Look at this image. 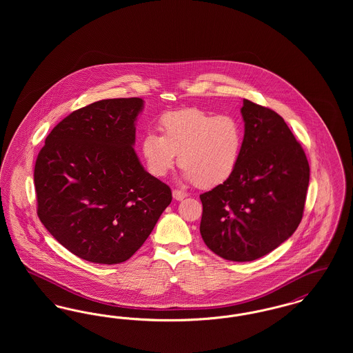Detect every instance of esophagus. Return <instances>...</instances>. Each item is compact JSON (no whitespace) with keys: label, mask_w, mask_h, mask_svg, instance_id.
<instances>
[{"label":"esophagus","mask_w":353,"mask_h":353,"mask_svg":"<svg viewBox=\"0 0 353 353\" xmlns=\"http://www.w3.org/2000/svg\"><path fill=\"white\" fill-rule=\"evenodd\" d=\"M172 194H173V199H174V200H177V201L184 200L185 197L188 196L185 192H181V190H179V189H173Z\"/></svg>","instance_id":"esophagus-1"}]
</instances>
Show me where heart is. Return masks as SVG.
<instances>
[{"label":"heart","mask_w":353,"mask_h":353,"mask_svg":"<svg viewBox=\"0 0 353 353\" xmlns=\"http://www.w3.org/2000/svg\"><path fill=\"white\" fill-rule=\"evenodd\" d=\"M159 130L160 136L147 134L141 140V154L153 176H165L177 163V154L185 180L203 189L233 176L243 148L239 120L186 108L163 115Z\"/></svg>","instance_id":"b5f03b06"}]
</instances>
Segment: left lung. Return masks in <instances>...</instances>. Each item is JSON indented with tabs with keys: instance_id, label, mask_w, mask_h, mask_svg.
Segmentation results:
<instances>
[{
	"instance_id": "8db88e82",
	"label": "left lung",
	"mask_w": 353,
	"mask_h": 353,
	"mask_svg": "<svg viewBox=\"0 0 353 353\" xmlns=\"http://www.w3.org/2000/svg\"><path fill=\"white\" fill-rule=\"evenodd\" d=\"M242 154L233 176L200 194L205 245L233 262L258 259L283 243L303 217L310 165L285 120L243 99Z\"/></svg>"
}]
</instances>
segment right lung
<instances>
[{
    "label": "right lung",
    "mask_w": 353,
    "mask_h": 353,
    "mask_svg": "<svg viewBox=\"0 0 353 353\" xmlns=\"http://www.w3.org/2000/svg\"><path fill=\"white\" fill-rule=\"evenodd\" d=\"M140 98L95 101L59 121L34 167L37 214L62 246L92 263L130 259L172 201L134 153Z\"/></svg>",
    "instance_id": "obj_1"
}]
</instances>
